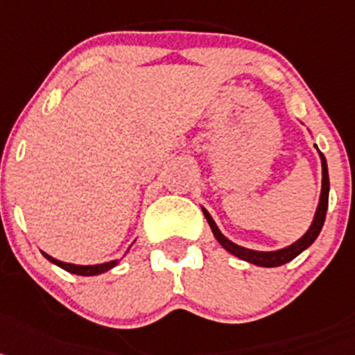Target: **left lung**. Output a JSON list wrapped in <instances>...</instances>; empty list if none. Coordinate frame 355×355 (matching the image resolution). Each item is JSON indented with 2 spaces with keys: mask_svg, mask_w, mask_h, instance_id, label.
I'll return each mask as SVG.
<instances>
[{
  "mask_svg": "<svg viewBox=\"0 0 355 355\" xmlns=\"http://www.w3.org/2000/svg\"><path fill=\"white\" fill-rule=\"evenodd\" d=\"M318 148V146H316ZM320 160H322V193H320V202L318 207H316V212H314V220L311 223V227L307 229V232L295 241L293 245L286 246V248H280V250H273V252H259V250H250V248H245V246H239L236 243H232L230 239L221 234V230L218 229V225L216 221L212 220V216L209 214L207 209H203V216H205V220H207L209 227H211L212 234L218 239L221 246H223L225 250L229 252V254L236 255V257L243 259L246 263L255 264V266H263V268H275V266H282V264L289 263L293 259L300 255L302 252L309 248L311 245L314 243V239L318 237V234L322 232V227L325 223V214H327V207H329V189H331V184H329V169H327V160L323 157V153L320 152Z\"/></svg>",
  "mask_w": 355,
  "mask_h": 355,
  "instance_id": "obj_1",
  "label": "left lung"
}]
</instances>
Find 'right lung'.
<instances>
[{
  "label": "right lung",
  "instance_id": "obj_1",
  "mask_svg": "<svg viewBox=\"0 0 355 355\" xmlns=\"http://www.w3.org/2000/svg\"><path fill=\"white\" fill-rule=\"evenodd\" d=\"M46 259H48L49 263L57 264L62 270L69 271V273H75V275H84V277H91V275H100V273H105V271L112 270L114 266H118V261H109V263L103 264H89V266H82V264H71V263H62V261H58V259L51 257L46 252H42Z\"/></svg>",
  "mask_w": 355,
  "mask_h": 355
}]
</instances>
